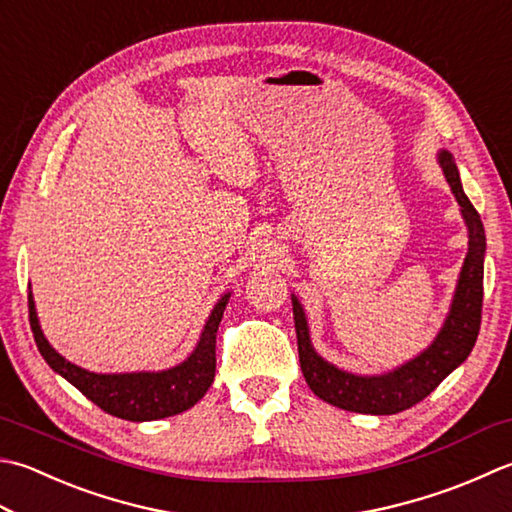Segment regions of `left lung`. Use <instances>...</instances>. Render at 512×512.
<instances>
[{
  "mask_svg": "<svg viewBox=\"0 0 512 512\" xmlns=\"http://www.w3.org/2000/svg\"><path fill=\"white\" fill-rule=\"evenodd\" d=\"M439 164H442L457 204L462 206V217L468 228V253L446 322L424 353L384 375L346 373L317 355V350L310 344L306 313L293 295L299 364H302L306 384L319 399L337 408L366 415L402 413V410L422 402L459 364L466 362L477 342L484 302L486 233L479 213L464 193L457 164L448 150L439 153Z\"/></svg>",
  "mask_w": 512,
  "mask_h": 512,
  "instance_id": "left-lung-1",
  "label": "left lung"
}]
</instances>
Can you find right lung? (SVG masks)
Returning <instances> with one entry per match:
<instances>
[{
    "label": "right lung",
    "instance_id": "right-lung-1",
    "mask_svg": "<svg viewBox=\"0 0 512 512\" xmlns=\"http://www.w3.org/2000/svg\"><path fill=\"white\" fill-rule=\"evenodd\" d=\"M228 299L230 293H224L210 310L193 353L182 364L159 370V373H90L86 368L70 364L48 344L42 326H39L33 293H28V315L39 353L55 373L62 375L66 382L73 384L79 393L86 395L108 415L128 419V422H153V419L184 413L190 406H195L213 384L217 364L215 337Z\"/></svg>",
    "mask_w": 512,
    "mask_h": 512
}]
</instances>
